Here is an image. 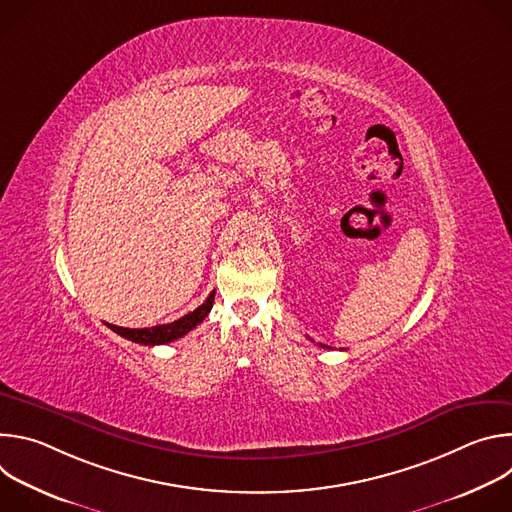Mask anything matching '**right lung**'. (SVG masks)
I'll list each match as a JSON object with an SVG mask.
<instances>
[{
	"label": "right lung",
	"instance_id": "obj_1",
	"mask_svg": "<svg viewBox=\"0 0 512 512\" xmlns=\"http://www.w3.org/2000/svg\"><path fill=\"white\" fill-rule=\"evenodd\" d=\"M212 302H214V291L206 298V302L202 306H198L194 312L182 316L180 320H174V322L162 324V326H154V328H121V326H113V324H107V326L113 332H117L119 336L131 340V342H137V344H145V346L168 344L172 340L182 338L192 328H196L212 310Z\"/></svg>",
	"mask_w": 512,
	"mask_h": 512
}]
</instances>
